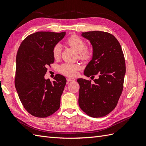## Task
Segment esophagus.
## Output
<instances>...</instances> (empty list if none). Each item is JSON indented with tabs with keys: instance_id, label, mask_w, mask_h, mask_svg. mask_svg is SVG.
I'll return each instance as SVG.
<instances>
[{
	"instance_id": "obj_1",
	"label": "esophagus",
	"mask_w": 146,
	"mask_h": 146,
	"mask_svg": "<svg viewBox=\"0 0 146 146\" xmlns=\"http://www.w3.org/2000/svg\"><path fill=\"white\" fill-rule=\"evenodd\" d=\"M66 80H67L68 83H69V82H73V81H75V78H72V77H68L66 78Z\"/></svg>"
}]
</instances>
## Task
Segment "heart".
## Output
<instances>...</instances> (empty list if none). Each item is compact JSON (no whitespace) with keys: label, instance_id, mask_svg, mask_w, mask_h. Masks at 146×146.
I'll return each instance as SVG.
<instances>
[{"label":"heart","instance_id":"obj_1","mask_svg":"<svg viewBox=\"0 0 146 146\" xmlns=\"http://www.w3.org/2000/svg\"><path fill=\"white\" fill-rule=\"evenodd\" d=\"M66 44L77 53L79 59L82 60H89L92 52L86 47V42L82 38L76 35H72L66 41ZM61 46L59 44H56L52 50V55L55 60H58L61 55ZM80 69V65L78 64L64 63L60 67V71L63 74L69 76H74L77 73V70Z\"/></svg>","mask_w":146,"mask_h":146}]
</instances>
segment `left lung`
Returning <instances> with one entry per match:
<instances>
[{
    "label": "left lung",
    "mask_w": 146,
    "mask_h": 146,
    "mask_svg": "<svg viewBox=\"0 0 146 146\" xmlns=\"http://www.w3.org/2000/svg\"><path fill=\"white\" fill-rule=\"evenodd\" d=\"M92 46V57L84 75L91 80L78 78V105L88 116L100 117L116 107L123 90L125 63L121 46L113 35L100 31L82 33Z\"/></svg>",
    "instance_id": "8db88e82"
}]
</instances>
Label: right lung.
Instances as JSON below:
<instances>
[{
    "mask_svg": "<svg viewBox=\"0 0 146 146\" xmlns=\"http://www.w3.org/2000/svg\"><path fill=\"white\" fill-rule=\"evenodd\" d=\"M65 35V32L31 34L17 50L15 87L24 108L35 117L49 116L60 108L66 79L56 74L52 83L44 76L47 66L54 62L53 48Z\"/></svg>",
    "mask_w": 146,
    "mask_h": 146,
    "instance_id": "obj_1",
    "label": "right lung"
}]
</instances>
